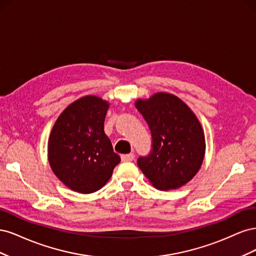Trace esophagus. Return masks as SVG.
Returning a JSON list of instances; mask_svg holds the SVG:
<instances>
[{
  "instance_id": "34e87169",
  "label": "esophagus",
  "mask_w": 256,
  "mask_h": 256,
  "mask_svg": "<svg viewBox=\"0 0 256 256\" xmlns=\"http://www.w3.org/2000/svg\"><path fill=\"white\" fill-rule=\"evenodd\" d=\"M122 162H129L132 161L134 159V154H122Z\"/></svg>"
}]
</instances>
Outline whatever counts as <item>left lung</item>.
<instances>
[{
    "instance_id": "1",
    "label": "left lung",
    "mask_w": 256,
    "mask_h": 256,
    "mask_svg": "<svg viewBox=\"0 0 256 256\" xmlns=\"http://www.w3.org/2000/svg\"><path fill=\"white\" fill-rule=\"evenodd\" d=\"M152 134L148 156L138 166L159 190L177 189L190 182L203 164L205 136L190 108L178 97L157 92L136 102Z\"/></svg>"
}]
</instances>
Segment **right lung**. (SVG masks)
<instances>
[{
  "label": "right lung",
  "instance_id": "obj_1",
  "mask_svg": "<svg viewBox=\"0 0 256 256\" xmlns=\"http://www.w3.org/2000/svg\"><path fill=\"white\" fill-rule=\"evenodd\" d=\"M109 104L85 96L69 104L58 116L48 142V159L53 173L69 189L92 193L110 180L120 162L104 134Z\"/></svg>",
  "mask_w": 256,
  "mask_h": 256
}]
</instances>
